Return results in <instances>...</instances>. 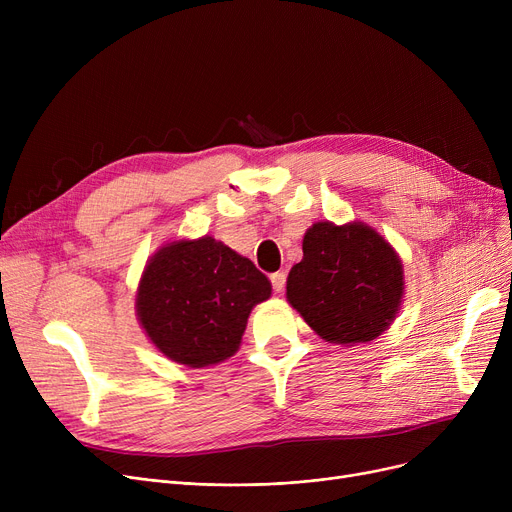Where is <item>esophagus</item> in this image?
<instances>
[{"instance_id":"1","label":"esophagus","mask_w":512,"mask_h":512,"mask_svg":"<svg viewBox=\"0 0 512 512\" xmlns=\"http://www.w3.org/2000/svg\"><path fill=\"white\" fill-rule=\"evenodd\" d=\"M270 280H272V286H274L276 292H282V290H284V286H286V274H284V272L272 274Z\"/></svg>"}]
</instances>
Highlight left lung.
<instances>
[{
	"instance_id": "obj_1",
	"label": "left lung",
	"mask_w": 512,
	"mask_h": 512,
	"mask_svg": "<svg viewBox=\"0 0 512 512\" xmlns=\"http://www.w3.org/2000/svg\"><path fill=\"white\" fill-rule=\"evenodd\" d=\"M405 297V267L390 242L365 222H315L292 265L286 301L326 342L353 346L382 336Z\"/></svg>"
}]
</instances>
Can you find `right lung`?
<instances>
[{
    "instance_id": "right-lung-1",
    "label": "right lung",
    "mask_w": 512,
    "mask_h": 512,
    "mask_svg": "<svg viewBox=\"0 0 512 512\" xmlns=\"http://www.w3.org/2000/svg\"><path fill=\"white\" fill-rule=\"evenodd\" d=\"M272 282L222 240H170L147 261L137 288V319L157 351L201 369L230 359L255 305Z\"/></svg>"
}]
</instances>
